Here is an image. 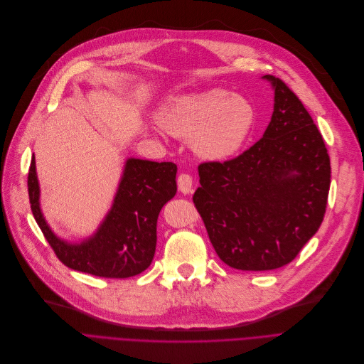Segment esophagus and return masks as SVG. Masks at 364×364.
<instances>
[{
	"instance_id": "34e87169",
	"label": "esophagus",
	"mask_w": 364,
	"mask_h": 364,
	"mask_svg": "<svg viewBox=\"0 0 364 364\" xmlns=\"http://www.w3.org/2000/svg\"><path fill=\"white\" fill-rule=\"evenodd\" d=\"M178 188L182 194H189L193 191V178L186 173H182L178 178Z\"/></svg>"
}]
</instances>
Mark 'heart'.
Here are the masks:
<instances>
[{"label": "heart", "mask_w": 364, "mask_h": 364, "mask_svg": "<svg viewBox=\"0 0 364 364\" xmlns=\"http://www.w3.org/2000/svg\"><path fill=\"white\" fill-rule=\"evenodd\" d=\"M160 124L171 134L191 137V146L201 159L223 161L246 145L256 111L245 96L213 87L168 99L160 111Z\"/></svg>", "instance_id": "b5f03b06"}]
</instances>
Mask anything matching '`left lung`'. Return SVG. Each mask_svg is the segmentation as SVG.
Returning <instances> with one entry per match:
<instances>
[{
  "label": "left lung",
  "mask_w": 364,
  "mask_h": 364,
  "mask_svg": "<svg viewBox=\"0 0 364 364\" xmlns=\"http://www.w3.org/2000/svg\"><path fill=\"white\" fill-rule=\"evenodd\" d=\"M274 90L269 124L252 148L225 163H203L193 197L222 261L241 271L291 262L323 222L331 160L302 102L264 75Z\"/></svg>",
  "instance_id": "obj_1"
}]
</instances>
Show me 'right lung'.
Here are the masks:
<instances>
[{"label":"right lung","instance_id":"right-lung-1","mask_svg":"<svg viewBox=\"0 0 364 364\" xmlns=\"http://www.w3.org/2000/svg\"><path fill=\"white\" fill-rule=\"evenodd\" d=\"M176 171L175 163L127 159L111 209L92 235L73 243L51 230L43 215L32 155L28 175L31 209L48 245L68 268L105 279H127L152 262L160 210L178 191Z\"/></svg>","mask_w":364,"mask_h":364}]
</instances>
